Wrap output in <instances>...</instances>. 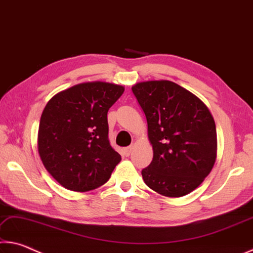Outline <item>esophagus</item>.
Wrapping results in <instances>:
<instances>
[{
  "instance_id": "esophagus-1",
  "label": "esophagus",
  "mask_w": 253,
  "mask_h": 253,
  "mask_svg": "<svg viewBox=\"0 0 253 253\" xmlns=\"http://www.w3.org/2000/svg\"><path fill=\"white\" fill-rule=\"evenodd\" d=\"M131 151H132V147L131 146L130 147H126V148H124L123 154H124V156H126V157H129L130 154H131Z\"/></svg>"
}]
</instances>
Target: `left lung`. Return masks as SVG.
<instances>
[{
    "label": "left lung",
    "mask_w": 253,
    "mask_h": 253,
    "mask_svg": "<svg viewBox=\"0 0 253 253\" xmlns=\"http://www.w3.org/2000/svg\"><path fill=\"white\" fill-rule=\"evenodd\" d=\"M148 123L154 158L144 183L167 197L187 195L202 184L216 159V126L204 103L169 81L132 87Z\"/></svg>",
    "instance_id": "obj_1"
}]
</instances>
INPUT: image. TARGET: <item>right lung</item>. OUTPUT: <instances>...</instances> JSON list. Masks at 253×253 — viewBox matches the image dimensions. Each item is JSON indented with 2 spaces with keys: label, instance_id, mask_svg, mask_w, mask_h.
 <instances>
[{
  "label": "right lung",
  "instance_id": "obj_1",
  "mask_svg": "<svg viewBox=\"0 0 253 253\" xmlns=\"http://www.w3.org/2000/svg\"><path fill=\"white\" fill-rule=\"evenodd\" d=\"M123 92V86L110 83H84L47 103L39 124V155L63 187L88 192L110 179L121 156L109 141L107 112Z\"/></svg>",
  "mask_w": 253,
  "mask_h": 253
}]
</instances>
